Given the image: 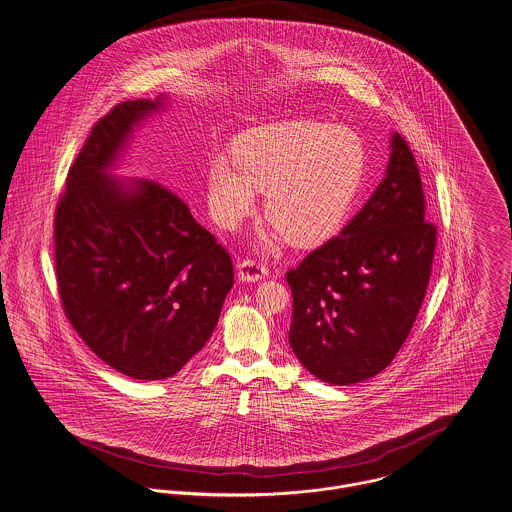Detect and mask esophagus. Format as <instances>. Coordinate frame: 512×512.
Instances as JSON below:
<instances>
[{"mask_svg":"<svg viewBox=\"0 0 512 512\" xmlns=\"http://www.w3.org/2000/svg\"><path fill=\"white\" fill-rule=\"evenodd\" d=\"M268 278V268L262 262L256 260H242L238 264V279L242 281H260V279Z\"/></svg>","mask_w":512,"mask_h":512,"instance_id":"obj_1","label":"esophagus"}]
</instances>
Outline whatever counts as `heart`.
<instances>
[{"mask_svg":"<svg viewBox=\"0 0 512 512\" xmlns=\"http://www.w3.org/2000/svg\"><path fill=\"white\" fill-rule=\"evenodd\" d=\"M366 174V146L350 127L323 121H285L244 133L234 154H219L207 170L213 219L238 229L266 189V217L278 231L266 238L276 248L289 238L311 246L336 233Z\"/></svg>","mask_w":512,"mask_h":512,"instance_id":"heart-1","label":"heart"}]
</instances>
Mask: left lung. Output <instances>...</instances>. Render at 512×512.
Masks as SVG:
<instances>
[{
	"label": "left lung",
	"instance_id": "1",
	"mask_svg": "<svg viewBox=\"0 0 512 512\" xmlns=\"http://www.w3.org/2000/svg\"><path fill=\"white\" fill-rule=\"evenodd\" d=\"M434 246L415 156L393 133L385 176L366 205L287 274L289 344L303 368L330 385L385 370L417 319Z\"/></svg>",
	"mask_w": 512,
	"mask_h": 512
}]
</instances>
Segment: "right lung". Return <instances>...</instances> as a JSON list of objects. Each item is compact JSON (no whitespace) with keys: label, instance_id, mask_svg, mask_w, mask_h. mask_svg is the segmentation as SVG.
Here are the masks:
<instances>
[{"label":"right lung","instance_id":"obj_1","mask_svg":"<svg viewBox=\"0 0 512 512\" xmlns=\"http://www.w3.org/2000/svg\"><path fill=\"white\" fill-rule=\"evenodd\" d=\"M168 95L125 101L92 129L54 219L56 279L76 332L142 381L180 372L211 338L233 287L229 252L170 189L117 178L135 131Z\"/></svg>","mask_w":512,"mask_h":512}]
</instances>
